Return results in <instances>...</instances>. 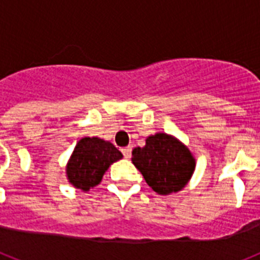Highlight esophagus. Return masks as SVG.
Wrapping results in <instances>:
<instances>
[{
    "instance_id": "1",
    "label": "esophagus",
    "mask_w": 260,
    "mask_h": 260,
    "mask_svg": "<svg viewBox=\"0 0 260 260\" xmlns=\"http://www.w3.org/2000/svg\"><path fill=\"white\" fill-rule=\"evenodd\" d=\"M121 152H123L124 157H125L126 160H128V158H131V153H132V148H131V147L123 148V149H121Z\"/></svg>"
}]
</instances>
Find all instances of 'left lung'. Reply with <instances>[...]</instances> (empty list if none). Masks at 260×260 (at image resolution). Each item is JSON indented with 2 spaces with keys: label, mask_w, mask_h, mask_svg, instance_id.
<instances>
[{
  "label": "left lung",
  "mask_w": 260,
  "mask_h": 260,
  "mask_svg": "<svg viewBox=\"0 0 260 260\" xmlns=\"http://www.w3.org/2000/svg\"><path fill=\"white\" fill-rule=\"evenodd\" d=\"M132 162L145 182L161 196L182 190L196 169L190 149L177 137L164 132L150 135L143 148H135Z\"/></svg>",
  "instance_id": "left-lung-1"
}]
</instances>
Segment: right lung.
<instances>
[{
  "label": "right lung",
  "instance_id": "right-lung-1",
  "mask_svg": "<svg viewBox=\"0 0 260 260\" xmlns=\"http://www.w3.org/2000/svg\"><path fill=\"white\" fill-rule=\"evenodd\" d=\"M121 158V152L110 141L99 137H83L76 143L67 161V180L75 189L88 191L98 186L108 168Z\"/></svg>",
  "mask_w": 260,
  "mask_h": 260
}]
</instances>
